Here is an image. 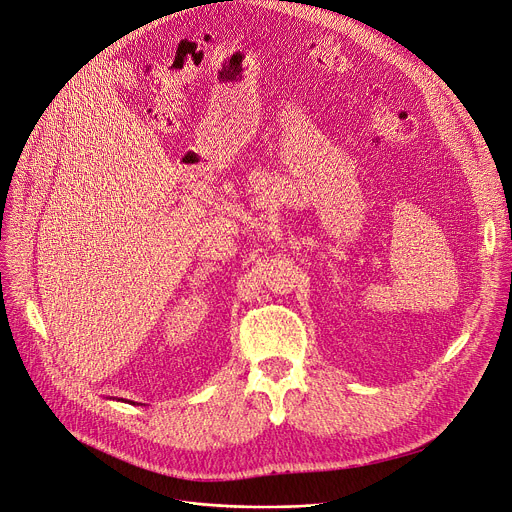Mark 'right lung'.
<instances>
[{"label": "right lung", "instance_id": "right-lung-1", "mask_svg": "<svg viewBox=\"0 0 512 512\" xmlns=\"http://www.w3.org/2000/svg\"><path fill=\"white\" fill-rule=\"evenodd\" d=\"M130 404H134V402H130Z\"/></svg>", "mask_w": 512, "mask_h": 512}]
</instances>
